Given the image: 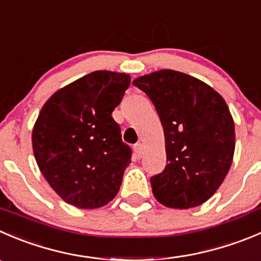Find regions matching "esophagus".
Returning <instances> with one entry per match:
<instances>
[{
    "label": "esophagus",
    "instance_id": "1",
    "mask_svg": "<svg viewBox=\"0 0 261 261\" xmlns=\"http://www.w3.org/2000/svg\"><path fill=\"white\" fill-rule=\"evenodd\" d=\"M134 151H135L136 156H138V158H140V156L143 155V144L141 143L135 144V145H134Z\"/></svg>",
    "mask_w": 261,
    "mask_h": 261
}]
</instances>
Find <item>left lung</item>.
I'll use <instances>...</instances> for the list:
<instances>
[{
	"label": "left lung",
	"mask_w": 261,
	"mask_h": 261,
	"mask_svg": "<svg viewBox=\"0 0 261 261\" xmlns=\"http://www.w3.org/2000/svg\"><path fill=\"white\" fill-rule=\"evenodd\" d=\"M153 102L166 136L167 166L150 177L168 208L201 205L218 190L234 153V123L223 98L190 75L161 70L133 82Z\"/></svg>",
	"instance_id": "obj_1"
}]
</instances>
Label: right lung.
<instances>
[{
	"label": "right lung",
	"mask_w": 261,
	"mask_h": 261,
	"mask_svg": "<svg viewBox=\"0 0 261 261\" xmlns=\"http://www.w3.org/2000/svg\"><path fill=\"white\" fill-rule=\"evenodd\" d=\"M131 77L94 71L56 92L33 128L38 167L66 203L94 209L118 192L133 150L121 138L112 112Z\"/></svg>",
	"instance_id": "obj_1"
}]
</instances>
